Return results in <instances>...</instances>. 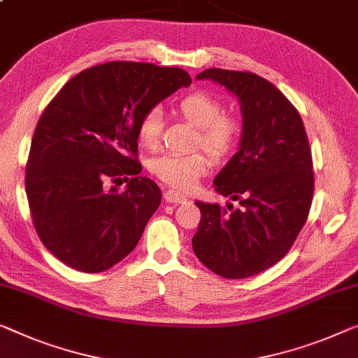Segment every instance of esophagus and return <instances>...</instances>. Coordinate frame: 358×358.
I'll return each mask as SVG.
<instances>
[{
  "instance_id": "obj_1",
  "label": "esophagus",
  "mask_w": 358,
  "mask_h": 358,
  "mask_svg": "<svg viewBox=\"0 0 358 358\" xmlns=\"http://www.w3.org/2000/svg\"><path fill=\"white\" fill-rule=\"evenodd\" d=\"M164 199L167 202H175V204H181V202L186 201V197L183 194L177 193V191L169 189V191H165V193H164Z\"/></svg>"
}]
</instances>
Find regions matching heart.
I'll use <instances>...</instances> for the list:
<instances>
[{"instance_id":"1","label":"heart","mask_w":358,"mask_h":358,"mask_svg":"<svg viewBox=\"0 0 358 358\" xmlns=\"http://www.w3.org/2000/svg\"><path fill=\"white\" fill-rule=\"evenodd\" d=\"M177 112L197 127L196 145L207 149L215 159H222L234 151L241 124L231 114H223V104L206 92H194L181 98L177 103ZM162 133V110L151 108L138 122V140L141 146L156 149ZM210 156L204 151L186 154H164L154 159L149 165L152 175L162 183L177 191L193 188L202 175L210 167Z\"/></svg>"}]
</instances>
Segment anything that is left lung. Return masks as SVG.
Segmentation results:
<instances>
[{
    "mask_svg": "<svg viewBox=\"0 0 358 358\" xmlns=\"http://www.w3.org/2000/svg\"><path fill=\"white\" fill-rule=\"evenodd\" d=\"M196 78L236 96L243 135L213 180L218 194L241 207L197 201L193 250L213 273L248 278L280 262L306 225L315 188L310 145L297 109L268 80L225 69H206Z\"/></svg>",
    "mask_w": 358,
    "mask_h": 358,
    "instance_id": "obj_1",
    "label": "left lung"
}]
</instances>
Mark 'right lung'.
<instances>
[{
	"instance_id": "1",
	"label": "right lung",
	"mask_w": 358,
	"mask_h": 358,
	"mask_svg": "<svg viewBox=\"0 0 358 358\" xmlns=\"http://www.w3.org/2000/svg\"><path fill=\"white\" fill-rule=\"evenodd\" d=\"M188 72L112 61L64 85L43 110L25 167V193L41 243L71 268L99 273L140 241L161 189L138 177V122ZM129 181L119 194L110 182Z\"/></svg>"
}]
</instances>
